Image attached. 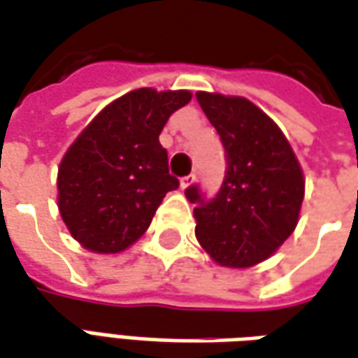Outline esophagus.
Returning <instances> with one entry per match:
<instances>
[{"label": "esophagus", "instance_id": "obj_1", "mask_svg": "<svg viewBox=\"0 0 358 358\" xmlns=\"http://www.w3.org/2000/svg\"><path fill=\"white\" fill-rule=\"evenodd\" d=\"M194 181V175H187V177H183L181 179V189H187V187H191Z\"/></svg>", "mask_w": 358, "mask_h": 358}]
</instances>
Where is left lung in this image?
<instances>
[{
  "instance_id": "1",
  "label": "left lung",
  "mask_w": 358,
  "mask_h": 358,
  "mask_svg": "<svg viewBox=\"0 0 358 358\" xmlns=\"http://www.w3.org/2000/svg\"><path fill=\"white\" fill-rule=\"evenodd\" d=\"M196 101L220 134L226 177L204 201L199 187L185 194L194 208V236L222 267H253L294 231L304 201V173L287 136L245 97L199 91Z\"/></svg>"
}]
</instances>
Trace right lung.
<instances>
[{
  "mask_svg": "<svg viewBox=\"0 0 358 358\" xmlns=\"http://www.w3.org/2000/svg\"><path fill=\"white\" fill-rule=\"evenodd\" d=\"M191 91L134 90L101 110L64 154L58 210L73 240L93 253H118L150 228L179 181L159 144L165 122Z\"/></svg>",
  "mask_w": 358,
  "mask_h": 358,
  "instance_id": "add662e5",
  "label": "right lung"
}]
</instances>
